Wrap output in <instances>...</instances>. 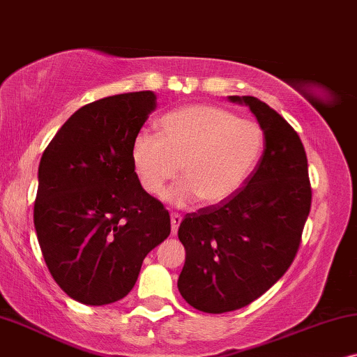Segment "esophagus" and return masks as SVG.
<instances>
[{
	"mask_svg": "<svg viewBox=\"0 0 357 357\" xmlns=\"http://www.w3.org/2000/svg\"><path fill=\"white\" fill-rule=\"evenodd\" d=\"M183 217L179 213H171V234L176 235L178 234V228L181 225Z\"/></svg>",
	"mask_w": 357,
	"mask_h": 357,
	"instance_id": "obj_1",
	"label": "esophagus"
}]
</instances>
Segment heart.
I'll list each match as a JSON object with an SVG mask.
<instances>
[{"instance_id": "b5f03b06", "label": "heart", "mask_w": 357, "mask_h": 357, "mask_svg": "<svg viewBox=\"0 0 357 357\" xmlns=\"http://www.w3.org/2000/svg\"><path fill=\"white\" fill-rule=\"evenodd\" d=\"M156 129L158 137L140 134L132 142V166L151 196H163L181 166L186 183L169 194L179 206L199 199L212 207L234 197L258 168L266 145L258 122L208 104L165 114Z\"/></svg>"}]
</instances>
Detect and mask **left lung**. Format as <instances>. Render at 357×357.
I'll return each instance as SVG.
<instances>
[{"label":"left lung","mask_w":357,"mask_h":357,"mask_svg":"<svg viewBox=\"0 0 357 357\" xmlns=\"http://www.w3.org/2000/svg\"><path fill=\"white\" fill-rule=\"evenodd\" d=\"M228 99L250 107L266 145L258 168L234 197L186 213L179 225L186 261L178 289L189 305L206 313L250 305L282 278L312 206L307 155L297 132L258 98Z\"/></svg>","instance_id":"1"}]
</instances>
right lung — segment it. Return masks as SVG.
I'll return each instance as SVG.
<instances>
[{
  "label": "right lung",
  "instance_id": "1",
  "mask_svg": "<svg viewBox=\"0 0 357 357\" xmlns=\"http://www.w3.org/2000/svg\"><path fill=\"white\" fill-rule=\"evenodd\" d=\"M155 107L153 91L89 102L42 155L37 240L52 278L76 302L121 301L145 256L168 238L169 213L142 188L130 158L132 142Z\"/></svg>",
  "mask_w": 357,
  "mask_h": 357
}]
</instances>
